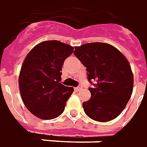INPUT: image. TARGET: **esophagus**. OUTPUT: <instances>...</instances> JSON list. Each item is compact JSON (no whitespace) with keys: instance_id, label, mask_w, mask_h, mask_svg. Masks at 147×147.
<instances>
[{"instance_id":"1","label":"esophagus","mask_w":147,"mask_h":147,"mask_svg":"<svg viewBox=\"0 0 147 147\" xmlns=\"http://www.w3.org/2000/svg\"><path fill=\"white\" fill-rule=\"evenodd\" d=\"M82 89V86H78V87H76L75 88V90L77 91H79V90H81Z\"/></svg>"}]
</instances>
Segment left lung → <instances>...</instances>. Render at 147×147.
<instances>
[{"label":"left lung","instance_id":"8db88e82","mask_svg":"<svg viewBox=\"0 0 147 147\" xmlns=\"http://www.w3.org/2000/svg\"><path fill=\"white\" fill-rule=\"evenodd\" d=\"M74 54L87 70L91 98L82 103L85 114L99 122L116 118L125 109L133 90L131 65L115 47L90 42L75 47ZM95 80V84L92 82Z\"/></svg>","mask_w":147,"mask_h":147}]
</instances>
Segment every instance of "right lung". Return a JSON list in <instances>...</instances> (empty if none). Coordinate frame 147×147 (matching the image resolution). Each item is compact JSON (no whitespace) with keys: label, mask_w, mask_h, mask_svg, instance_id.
I'll return each mask as SVG.
<instances>
[{"label":"right lung","mask_w":147,"mask_h":147,"mask_svg":"<svg viewBox=\"0 0 147 147\" xmlns=\"http://www.w3.org/2000/svg\"><path fill=\"white\" fill-rule=\"evenodd\" d=\"M74 47L58 40H47L34 47L26 56L19 76L22 100L32 114L51 119L64 112L74 88L61 84L64 61Z\"/></svg>","instance_id":"right-lung-1"}]
</instances>
